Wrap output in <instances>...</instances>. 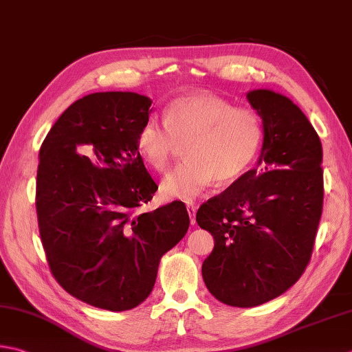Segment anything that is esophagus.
<instances>
[{
    "label": "esophagus",
    "instance_id": "esophagus-1",
    "mask_svg": "<svg viewBox=\"0 0 352 352\" xmlns=\"http://www.w3.org/2000/svg\"><path fill=\"white\" fill-rule=\"evenodd\" d=\"M186 208H188V213H189V217H190V224L194 226L195 224V213H197V206L195 204H188L186 206Z\"/></svg>",
    "mask_w": 352,
    "mask_h": 352
}]
</instances>
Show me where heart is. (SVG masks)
<instances>
[{
	"instance_id": "heart-1",
	"label": "heart",
	"mask_w": 352,
	"mask_h": 352,
	"mask_svg": "<svg viewBox=\"0 0 352 352\" xmlns=\"http://www.w3.org/2000/svg\"><path fill=\"white\" fill-rule=\"evenodd\" d=\"M264 142V123L252 108H236L213 94H189L169 103L164 122L151 116L137 131L140 157L157 172H166L178 144H186L188 163L163 178L160 192L192 201L213 182L239 180Z\"/></svg>"
}]
</instances>
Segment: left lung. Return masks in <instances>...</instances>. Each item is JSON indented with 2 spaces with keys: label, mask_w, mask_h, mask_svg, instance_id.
<instances>
[{
  "label": "left lung",
  "mask_w": 352,
  "mask_h": 352,
  "mask_svg": "<svg viewBox=\"0 0 352 352\" xmlns=\"http://www.w3.org/2000/svg\"><path fill=\"white\" fill-rule=\"evenodd\" d=\"M247 99L264 123V166L197 212L198 226L215 239L201 268L204 284L239 308L265 304L296 284L311 259L323 208L322 143L307 116L272 89H253Z\"/></svg>",
  "instance_id": "obj_1"
}]
</instances>
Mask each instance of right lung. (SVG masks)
I'll return each instance as SVG.
<instances>
[{"label":"right lung","instance_id":"right-lung-1","mask_svg":"<svg viewBox=\"0 0 352 352\" xmlns=\"http://www.w3.org/2000/svg\"><path fill=\"white\" fill-rule=\"evenodd\" d=\"M151 103L129 91L88 94L39 149L36 213L48 267L73 298L109 311L148 298L160 258L190 223L182 201L139 212L158 189L135 146Z\"/></svg>","mask_w":352,"mask_h":352}]
</instances>
